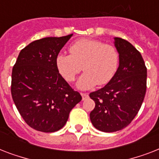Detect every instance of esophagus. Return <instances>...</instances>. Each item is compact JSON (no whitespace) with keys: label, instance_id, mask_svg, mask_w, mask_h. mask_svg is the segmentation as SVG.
<instances>
[{"label":"esophagus","instance_id":"34e87169","mask_svg":"<svg viewBox=\"0 0 159 159\" xmlns=\"http://www.w3.org/2000/svg\"><path fill=\"white\" fill-rule=\"evenodd\" d=\"M81 95H82V100H85V99H87V97H88V93H84V92H82L81 93Z\"/></svg>","mask_w":159,"mask_h":159}]
</instances>
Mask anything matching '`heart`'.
Segmentation results:
<instances>
[{"label": "heart", "mask_w": 159, "mask_h": 159, "mask_svg": "<svg viewBox=\"0 0 159 159\" xmlns=\"http://www.w3.org/2000/svg\"><path fill=\"white\" fill-rule=\"evenodd\" d=\"M69 53L56 56V67L67 82H73L83 67L85 72L77 82L81 89L107 84L118 69L120 53L117 48L97 39H78L70 45Z\"/></svg>", "instance_id": "1"}]
</instances>
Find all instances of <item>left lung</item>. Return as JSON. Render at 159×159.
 <instances>
[{
    "instance_id": "left-lung-1",
    "label": "left lung",
    "mask_w": 159,
    "mask_h": 159,
    "mask_svg": "<svg viewBox=\"0 0 159 159\" xmlns=\"http://www.w3.org/2000/svg\"><path fill=\"white\" fill-rule=\"evenodd\" d=\"M120 65L114 77L101 89L91 92L95 108L92 125L103 132L125 128L138 114L147 89V67L141 53L125 39L115 38Z\"/></svg>"
}]
</instances>
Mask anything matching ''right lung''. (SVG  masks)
<instances>
[{
	"mask_svg": "<svg viewBox=\"0 0 159 159\" xmlns=\"http://www.w3.org/2000/svg\"><path fill=\"white\" fill-rule=\"evenodd\" d=\"M72 34L35 40L20 51L11 74V92L25 123L51 133L67 123L70 111L82 96L57 71L55 58Z\"/></svg>",
	"mask_w": 159,
	"mask_h": 159,
	"instance_id": "add662e5",
	"label": "right lung"
}]
</instances>
